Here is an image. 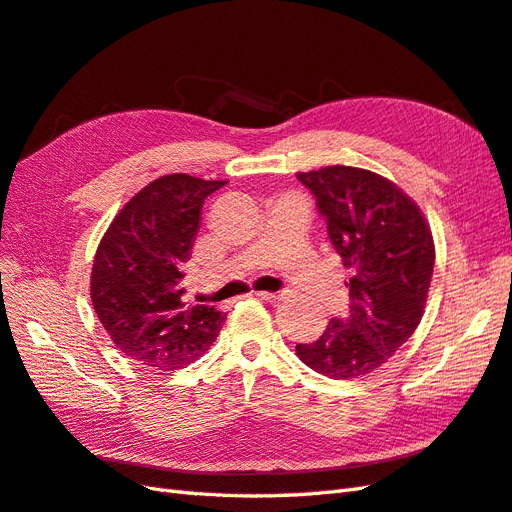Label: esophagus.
Instances as JSON below:
<instances>
[{
  "instance_id": "1",
  "label": "esophagus",
  "mask_w": 512,
  "mask_h": 512,
  "mask_svg": "<svg viewBox=\"0 0 512 512\" xmlns=\"http://www.w3.org/2000/svg\"><path fill=\"white\" fill-rule=\"evenodd\" d=\"M261 300H266V303H281V300H285L287 298V294L285 292H259L257 294Z\"/></svg>"
}]
</instances>
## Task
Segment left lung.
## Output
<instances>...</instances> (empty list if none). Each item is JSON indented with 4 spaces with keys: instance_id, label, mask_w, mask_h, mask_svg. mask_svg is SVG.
I'll return each instance as SVG.
<instances>
[{
    "instance_id": "1",
    "label": "left lung",
    "mask_w": 512,
    "mask_h": 512,
    "mask_svg": "<svg viewBox=\"0 0 512 512\" xmlns=\"http://www.w3.org/2000/svg\"><path fill=\"white\" fill-rule=\"evenodd\" d=\"M316 196L326 229L350 270V316L333 318L296 355L335 381L370 374L396 355L424 316L435 242L422 209L387 177L355 166L296 175Z\"/></svg>"
}]
</instances>
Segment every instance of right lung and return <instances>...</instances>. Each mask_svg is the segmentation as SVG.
I'll use <instances>...</instances> for the list:
<instances>
[{"instance_id":"1","label":"right lung","mask_w":512,"mask_h":512,"mask_svg":"<svg viewBox=\"0 0 512 512\" xmlns=\"http://www.w3.org/2000/svg\"><path fill=\"white\" fill-rule=\"evenodd\" d=\"M227 181L164 175L131 196L97 246L90 298L103 329L129 359L153 370H179L199 359L227 316L186 298L201 207Z\"/></svg>"}]
</instances>
